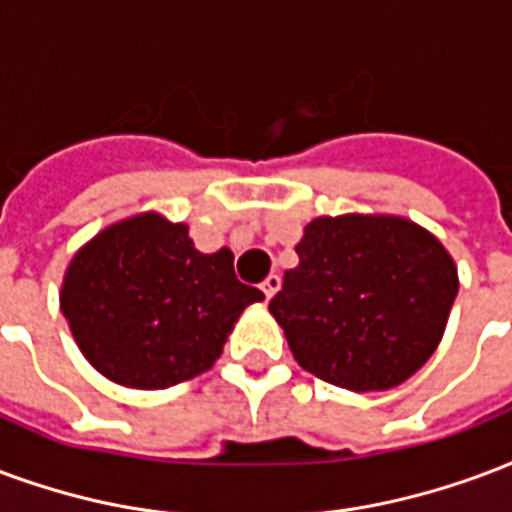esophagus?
Wrapping results in <instances>:
<instances>
[{"mask_svg":"<svg viewBox=\"0 0 512 512\" xmlns=\"http://www.w3.org/2000/svg\"><path fill=\"white\" fill-rule=\"evenodd\" d=\"M260 290H263V293H266V298H271V295H274L276 290H279V276H276V274L266 276V282H263V285H260Z\"/></svg>","mask_w":512,"mask_h":512,"instance_id":"obj_1","label":"esophagus"}]
</instances>
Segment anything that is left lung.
Instances as JSON below:
<instances>
[{
    "label": "left lung",
    "mask_w": 512,
    "mask_h": 512,
    "mask_svg": "<svg viewBox=\"0 0 512 512\" xmlns=\"http://www.w3.org/2000/svg\"><path fill=\"white\" fill-rule=\"evenodd\" d=\"M295 252L268 309L306 372L388 391L429 361L458 293L456 263L429 230L401 217H320Z\"/></svg>",
    "instance_id": "obj_1"
}]
</instances>
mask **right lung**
I'll return each mask as SVG.
<instances>
[{"instance_id": "obj_1", "label": "right lung", "mask_w": 512, "mask_h": 512, "mask_svg": "<svg viewBox=\"0 0 512 512\" xmlns=\"http://www.w3.org/2000/svg\"><path fill=\"white\" fill-rule=\"evenodd\" d=\"M263 301L238 282L233 252L203 255L187 225L140 214L102 230L64 274L62 314L108 380L160 391L214 366L246 306Z\"/></svg>"}]
</instances>
